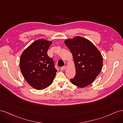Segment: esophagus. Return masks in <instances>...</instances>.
Masks as SVG:
<instances>
[{
    "label": "esophagus",
    "mask_w": 123,
    "mask_h": 123,
    "mask_svg": "<svg viewBox=\"0 0 123 123\" xmlns=\"http://www.w3.org/2000/svg\"><path fill=\"white\" fill-rule=\"evenodd\" d=\"M66 68V66H63V67H61V68H60L61 71H64V70H65Z\"/></svg>",
    "instance_id": "1"
}]
</instances>
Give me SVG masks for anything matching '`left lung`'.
I'll return each mask as SVG.
<instances>
[{
    "label": "left lung",
    "instance_id": "1",
    "mask_svg": "<svg viewBox=\"0 0 123 123\" xmlns=\"http://www.w3.org/2000/svg\"><path fill=\"white\" fill-rule=\"evenodd\" d=\"M64 43L71 51L75 65L76 75L71 79L72 83L79 87L90 85L102 68L100 51L91 41L81 37L66 40Z\"/></svg>",
    "mask_w": 123,
    "mask_h": 123
}]
</instances>
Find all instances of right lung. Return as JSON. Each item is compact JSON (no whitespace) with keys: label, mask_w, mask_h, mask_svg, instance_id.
<instances>
[{"label":"right lung","mask_w":123,"mask_h":123,"mask_svg":"<svg viewBox=\"0 0 123 123\" xmlns=\"http://www.w3.org/2000/svg\"><path fill=\"white\" fill-rule=\"evenodd\" d=\"M51 43V41L37 40L20 55V69L24 78L37 90H43L49 86L57 72L53 60L47 53Z\"/></svg>","instance_id":"right-lung-1"}]
</instances>
